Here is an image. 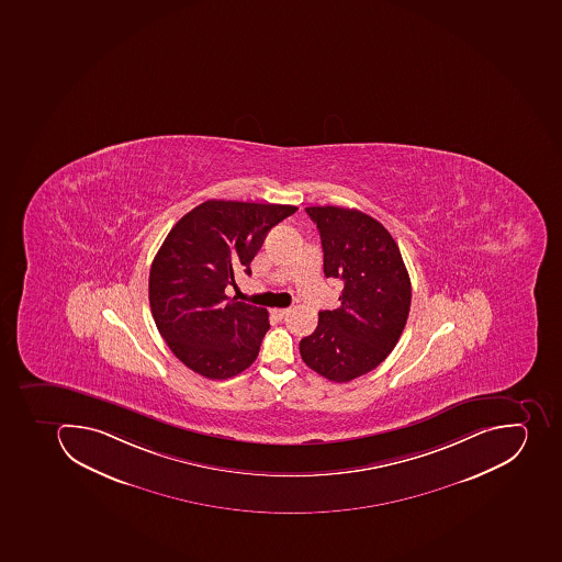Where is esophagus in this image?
Listing matches in <instances>:
<instances>
[{"label": "esophagus", "mask_w": 562, "mask_h": 562, "mask_svg": "<svg viewBox=\"0 0 562 562\" xmlns=\"http://www.w3.org/2000/svg\"><path fill=\"white\" fill-rule=\"evenodd\" d=\"M270 313H272V315H274L276 318L283 319L284 316H286L288 313H290V310H288V307H283V310H281V307H274V310L270 311Z\"/></svg>", "instance_id": "esophagus-1"}]
</instances>
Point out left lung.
I'll use <instances>...</instances> for the list:
<instances>
[{
	"label": "left lung",
	"instance_id": "8db88e82",
	"mask_svg": "<svg viewBox=\"0 0 562 562\" xmlns=\"http://www.w3.org/2000/svg\"><path fill=\"white\" fill-rule=\"evenodd\" d=\"M324 249L325 278L342 283L341 306L319 311L301 339L302 361L333 382L374 370L396 347L411 311V278L400 247L379 221L356 209L307 206Z\"/></svg>",
	"mask_w": 562,
	"mask_h": 562
}]
</instances>
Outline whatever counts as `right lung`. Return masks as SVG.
Returning <instances> with one entry per match:
<instances>
[{
  "label": "right lung",
  "instance_id": "obj_1",
  "mask_svg": "<svg viewBox=\"0 0 562 562\" xmlns=\"http://www.w3.org/2000/svg\"><path fill=\"white\" fill-rule=\"evenodd\" d=\"M297 206L209 200L168 233L151 261V316L183 364L211 380L232 379L255 362L269 313L226 295L270 228Z\"/></svg>",
  "mask_w": 562,
  "mask_h": 562
}]
</instances>
